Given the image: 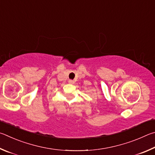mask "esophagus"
Here are the masks:
<instances>
[{"label":"esophagus","mask_w":155,"mask_h":155,"mask_svg":"<svg viewBox=\"0 0 155 155\" xmlns=\"http://www.w3.org/2000/svg\"><path fill=\"white\" fill-rule=\"evenodd\" d=\"M69 83L71 84H73L75 83V82L73 80H69Z\"/></svg>","instance_id":"esophagus-1"}]
</instances>
